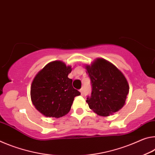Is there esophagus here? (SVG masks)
Instances as JSON below:
<instances>
[{"label": "esophagus", "mask_w": 155, "mask_h": 155, "mask_svg": "<svg viewBox=\"0 0 155 155\" xmlns=\"http://www.w3.org/2000/svg\"><path fill=\"white\" fill-rule=\"evenodd\" d=\"M80 92L81 93V94H83V93H84V89H83V88H80Z\"/></svg>", "instance_id": "34e87169"}]
</instances>
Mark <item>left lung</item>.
<instances>
[{
  "label": "left lung",
  "mask_w": 155,
  "mask_h": 155,
  "mask_svg": "<svg viewBox=\"0 0 155 155\" xmlns=\"http://www.w3.org/2000/svg\"><path fill=\"white\" fill-rule=\"evenodd\" d=\"M84 66L93 87L91 96L86 101L89 108L102 117L120 110L129 93L128 81L122 72L103 58H97L91 65Z\"/></svg>",
  "instance_id": "obj_1"
}]
</instances>
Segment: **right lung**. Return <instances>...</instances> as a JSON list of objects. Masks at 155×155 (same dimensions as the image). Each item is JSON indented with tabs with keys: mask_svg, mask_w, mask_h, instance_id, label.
<instances>
[{
	"mask_svg": "<svg viewBox=\"0 0 155 155\" xmlns=\"http://www.w3.org/2000/svg\"><path fill=\"white\" fill-rule=\"evenodd\" d=\"M71 66L60 60L51 62L37 73L31 85V100L45 117L59 118L69 112L74 97L80 95L68 78Z\"/></svg>",
	"mask_w": 155,
	"mask_h": 155,
	"instance_id": "add662e5",
	"label": "right lung"
}]
</instances>
